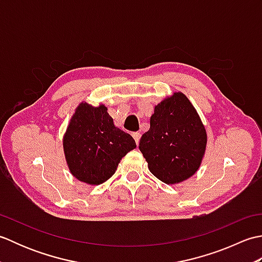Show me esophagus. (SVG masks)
Returning <instances> with one entry per match:
<instances>
[{"mask_svg": "<svg viewBox=\"0 0 262 262\" xmlns=\"http://www.w3.org/2000/svg\"><path fill=\"white\" fill-rule=\"evenodd\" d=\"M133 137H134V140L136 142V145H138V143H140V140H141V133H133Z\"/></svg>", "mask_w": 262, "mask_h": 262, "instance_id": "esophagus-1", "label": "esophagus"}]
</instances>
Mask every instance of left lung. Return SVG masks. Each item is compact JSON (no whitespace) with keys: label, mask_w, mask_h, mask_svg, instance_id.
<instances>
[{"label":"left lung","mask_w":262,"mask_h":262,"mask_svg":"<svg viewBox=\"0 0 262 262\" xmlns=\"http://www.w3.org/2000/svg\"><path fill=\"white\" fill-rule=\"evenodd\" d=\"M206 144L207 134L196 109L185 94L174 92L155 105L138 147L152 174L174 185L196 173Z\"/></svg>","instance_id":"1"}]
</instances>
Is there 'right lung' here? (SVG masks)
Here are the masks:
<instances>
[{"label": "right lung", "mask_w": 262, "mask_h": 262, "mask_svg": "<svg viewBox=\"0 0 262 262\" xmlns=\"http://www.w3.org/2000/svg\"><path fill=\"white\" fill-rule=\"evenodd\" d=\"M71 173L88 185H101L113 176L120 160L136 147L129 134L114 125L107 107L81 102L63 138Z\"/></svg>", "instance_id": "add662e5"}]
</instances>
